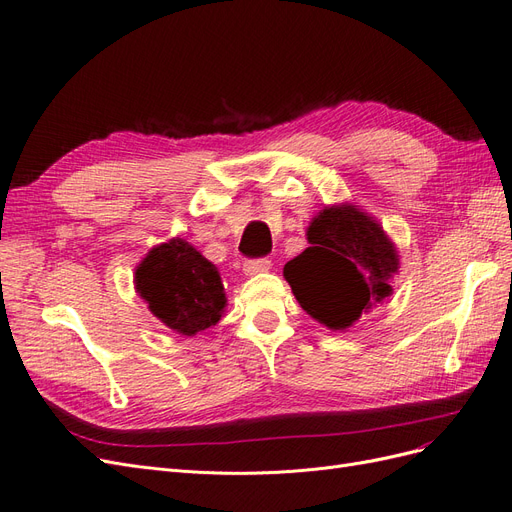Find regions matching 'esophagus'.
Wrapping results in <instances>:
<instances>
[{
	"instance_id": "obj_1",
	"label": "esophagus",
	"mask_w": 512,
	"mask_h": 512,
	"mask_svg": "<svg viewBox=\"0 0 512 512\" xmlns=\"http://www.w3.org/2000/svg\"><path fill=\"white\" fill-rule=\"evenodd\" d=\"M270 266H272L270 259H249V261H244L242 270H244L246 276H255V274H261V272H268Z\"/></svg>"
}]
</instances>
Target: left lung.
Returning <instances> with one entry per match:
<instances>
[{
    "instance_id": "obj_1",
    "label": "left lung",
    "mask_w": 512,
    "mask_h": 512,
    "mask_svg": "<svg viewBox=\"0 0 512 512\" xmlns=\"http://www.w3.org/2000/svg\"><path fill=\"white\" fill-rule=\"evenodd\" d=\"M308 249L285 263L283 276L308 315L334 332L393 295L400 255L383 225L351 202L325 206L306 229Z\"/></svg>"
}]
</instances>
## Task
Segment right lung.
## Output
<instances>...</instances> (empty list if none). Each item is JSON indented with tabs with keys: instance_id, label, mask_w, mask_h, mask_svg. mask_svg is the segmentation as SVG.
<instances>
[{
	"instance_id": "1",
	"label": "right lung",
	"mask_w": 512,
	"mask_h": 512,
	"mask_svg": "<svg viewBox=\"0 0 512 512\" xmlns=\"http://www.w3.org/2000/svg\"><path fill=\"white\" fill-rule=\"evenodd\" d=\"M134 285L148 310L180 336L217 325L227 306L217 266L183 238L153 246L136 266Z\"/></svg>"
}]
</instances>
